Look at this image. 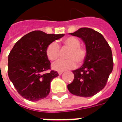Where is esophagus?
<instances>
[{"label":"esophagus","instance_id":"esophagus-1","mask_svg":"<svg viewBox=\"0 0 122 122\" xmlns=\"http://www.w3.org/2000/svg\"><path fill=\"white\" fill-rule=\"evenodd\" d=\"M63 73V71H59L58 72V74H59V75H61V74H62Z\"/></svg>","mask_w":122,"mask_h":122}]
</instances>
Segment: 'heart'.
I'll use <instances>...</instances> for the list:
<instances>
[{"label": "heart", "instance_id": "heart-1", "mask_svg": "<svg viewBox=\"0 0 122 122\" xmlns=\"http://www.w3.org/2000/svg\"><path fill=\"white\" fill-rule=\"evenodd\" d=\"M63 43L64 46L69 49L66 54V58L68 59L58 60L52 64V69L57 71L74 69L76 66V63L78 64L84 63L87 56V50L84 47L80 46V41L78 38L70 36L64 39ZM59 46L55 42L50 43L46 49V56L51 61L59 58Z\"/></svg>", "mask_w": 122, "mask_h": 122}]
</instances>
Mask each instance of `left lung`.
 <instances>
[{
  "label": "left lung",
  "mask_w": 122,
  "mask_h": 122,
  "mask_svg": "<svg viewBox=\"0 0 122 122\" xmlns=\"http://www.w3.org/2000/svg\"><path fill=\"white\" fill-rule=\"evenodd\" d=\"M70 35L84 41L87 56L83 65L72 71L74 80L67 88L74 95L92 97L105 87L112 71L111 48L101 33L90 28H80Z\"/></svg>",
  "instance_id": "left-lung-1"
}]
</instances>
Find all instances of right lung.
Wrapping results in <instances>:
<instances>
[{
	"instance_id": "1",
	"label": "right lung",
	"mask_w": 122,
	"mask_h": 122,
	"mask_svg": "<svg viewBox=\"0 0 122 122\" xmlns=\"http://www.w3.org/2000/svg\"><path fill=\"white\" fill-rule=\"evenodd\" d=\"M64 34H46L35 30L23 36L15 43L8 56V74L17 92L23 98L37 101L50 92L51 80L58 76L51 71L46 49Z\"/></svg>"
}]
</instances>
